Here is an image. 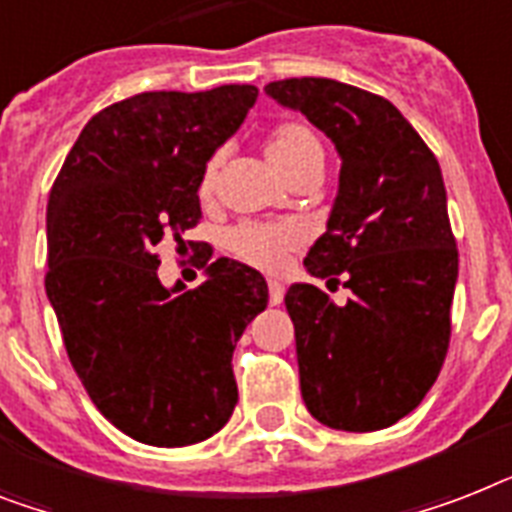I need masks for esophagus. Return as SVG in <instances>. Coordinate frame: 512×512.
<instances>
[{
	"instance_id": "obj_1",
	"label": "esophagus",
	"mask_w": 512,
	"mask_h": 512,
	"mask_svg": "<svg viewBox=\"0 0 512 512\" xmlns=\"http://www.w3.org/2000/svg\"><path fill=\"white\" fill-rule=\"evenodd\" d=\"M268 297H270V305H281V302H284V284H281V281H270Z\"/></svg>"
}]
</instances>
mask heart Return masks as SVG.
Here are the masks:
<instances>
[{
    "label": "heart",
    "mask_w": 512,
    "mask_h": 512,
    "mask_svg": "<svg viewBox=\"0 0 512 512\" xmlns=\"http://www.w3.org/2000/svg\"><path fill=\"white\" fill-rule=\"evenodd\" d=\"M265 157L276 168V173L286 181H294L307 173H323L326 165V149L313 128L297 120L281 123L265 136ZM215 173H218V157L207 162L205 176H202V191L213 189ZM228 244L236 255L244 257L247 263L263 270H273L281 265L286 252H292L299 244V231L286 223L273 226H239L231 231Z\"/></svg>",
    "instance_id": "b5f03b06"
}]
</instances>
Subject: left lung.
<instances>
[{
	"mask_svg": "<svg viewBox=\"0 0 512 512\" xmlns=\"http://www.w3.org/2000/svg\"><path fill=\"white\" fill-rule=\"evenodd\" d=\"M265 94L302 112L342 157L326 234L305 268L344 276L355 297L339 307L318 286H289L302 400L328 429H386L421 405L450 347L458 247L442 168L402 112L371 91L286 78Z\"/></svg>",
	"mask_w": 512,
	"mask_h": 512,
	"instance_id": "8db88e82",
	"label": "left lung"
}]
</instances>
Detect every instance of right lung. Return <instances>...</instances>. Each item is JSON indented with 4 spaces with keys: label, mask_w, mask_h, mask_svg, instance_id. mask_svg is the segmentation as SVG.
<instances>
[{
    "label": "right lung",
    "mask_w": 512,
    "mask_h": 512,
    "mask_svg": "<svg viewBox=\"0 0 512 512\" xmlns=\"http://www.w3.org/2000/svg\"><path fill=\"white\" fill-rule=\"evenodd\" d=\"M255 99L228 83L115 102L83 126L49 191L44 286L62 342L99 413L141 444L205 442L239 400L231 357L268 307L265 278L205 257V284L165 286L157 244L197 226L207 162Z\"/></svg>",
    "instance_id": "1"
}]
</instances>
